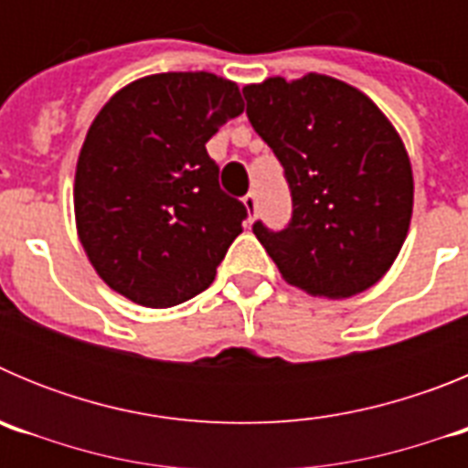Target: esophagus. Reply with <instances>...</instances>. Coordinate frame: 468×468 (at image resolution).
Listing matches in <instances>:
<instances>
[{
    "label": "esophagus",
    "instance_id": "34e87169",
    "mask_svg": "<svg viewBox=\"0 0 468 468\" xmlns=\"http://www.w3.org/2000/svg\"><path fill=\"white\" fill-rule=\"evenodd\" d=\"M243 206H246L248 222H253L255 215H258V197H255V194H246V197H243Z\"/></svg>",
    "mask_w": 468,
    "mask_h": 468
}]
</instances>
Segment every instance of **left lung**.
Listing matches in <instances>:
<instances>
[{
	"label": "left lung",
	"instance_id": "left-lung-1",
	"mask_svg": "<svg viewBox=\"0 0 468 468\" xmlns=\"http://www.w3.org/2000/svg\"><path fill=\"white\" fill-rule=\"evenodd\" d=\"M243 95L291 187V225H253L281 276L328 300L373 288L399 258L415 198L394 123L366 93L328 74L270 77L243 86Z\"/></svg>",
	"mask_w": 468,
	"mask_h": 468
}]
</instances>
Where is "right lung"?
Here are the masks:
<instances>
[{
    "mask_svg": "<svg viewBox=\"0 0 468 468\" xmlns=\"http://www.w3.org/2000/svg\"><path fill=\"white\" fill-rule=\"evenodd\" d=\"M241 112L234 81L161 72L119 89L95 114L74 173V220L112 291L166 309L213 283L246 208L220 189L206 143Z\"/></svg>",
    "mask_w": 468,
    "mask_h": 468,
    "instance_id": "obj_1",
    "label": "right lung"
}]
</instances>
